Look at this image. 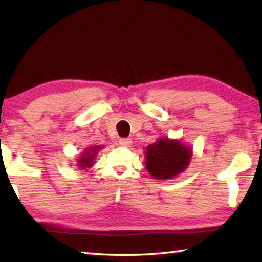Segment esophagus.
I'll return each mask as SVG.
<instances>
[{
    "label": "esophagus",
    "instance_id": "obj_1",
    "mask_svg": "<svg viewBox=\"0 0 262 262\" xmlns=\"http://www.w3.org/2000/svg\"><path fill=\"white\" fill-rule=\"evenodd\" d=\"M119 144L122 145V147H129L132 144V140L128 139V137H122V139L119 140Z\"/></svg>",
    "mask_w": 262,
    "mask_h": 262
}]
</instances>
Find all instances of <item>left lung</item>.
Segmentation results:
<instances>
[{
    "mask_svg": "<svg viewBox=\"0 0 262 262\" xmlns=\"http://www.w3.org/2000/svg\"><path fill=\"white\" fill-rule=\"evenodd\" d=\"M192 149L180 141L164 137L145 148V167L156 179H171L189 165Z\"/></svg>",
    "mask_w": 262,
    "mask_h": 262,
    "instance_id": "left-lung-1",
    "label": "left lung"
}]
</instances>
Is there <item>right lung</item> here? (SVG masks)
Segmentation results:
<instances>
[{
    "label": "right lung",
    "mask_w": 262,
    "mask_h": 262,
    "mask_svg": "<svg viewBox=\"0 0 262 262\" xmlns=\"http://www.w3.org/2000/svg\"><path fill=\"white\" fill-rule=\"evenodd\" d=\"M101 149V145H96V147L88 148L85 151L82 152L81 156L77 159V166L81 168H90L94 165L95 157Z\"/></svg>",
    "instance_id": "1"
}]
</instances>
